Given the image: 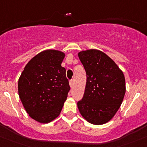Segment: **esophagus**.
Instances as JSON below:
<instances>
[{
	"label": "esophagus",
	"instance_id": "obj_1",
	"mask_svg": "<svg viewBox=\"0 0 147 147\" xmlns=\"http://www.w3.org/2000/svg\"><path fill=\"white\" fill-rule=\"evenodd\" d=\"M69 84H70V86H71V87H72V86H74V81H73V80L70 81Z\"/></svg>",
	"mask_w": 147,
	"mask_h": 147
}]
</instances>
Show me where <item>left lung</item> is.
Masks as SVG:
<instances>
[{
	"label": "left lung",
	"mask_w": 147,
	"mask_h": 147,
	"mask_svg": "<svg viewBox=\"0 0 147 147\" xmlns=\"http://www.w3.org/2000/svg\"><path fill=\"white\" fill-rule=\"evenodd\" d=\"M78 55L86 74L84 94L77 102L78 108L82 117L90 123H106L122 104L125 93L123 73L100 50H84Z\"/></svg>",
	"instance_id": "left-lung-1"
}]
</instances>
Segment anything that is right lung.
<instances>
[{
    "mask_svg": "<svg viewBox=\"0 0 147 147\" xmlns=\"http://www.w3.org/2000/svg\"><path fill=\"white\" fill-rule=\"evenodd\" d=\"M64 57L59 50H44L28 62L19 77L21 101L29 116L39 123L55 119L68 97L71 88L61 66Z\"/></svg>",
    "mask_w": 147,
    "mask_h": 147,
    "instance_id": "obj_1",
    "label": "right lung"
}]
</instances>
